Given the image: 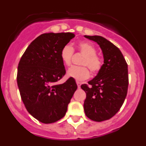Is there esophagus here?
Wrapping results in <instances>:
<instances>
[{
  "instance_id": "obj_1",
  "label": "esophagus",
  "mask_w": 146,
  "mask_h": 146,
  "mask_svg": "<svg viewBox=\"0 0 146 146\" xmlns=\"http://www.w3.org/2000/svg\"><path fill=\"white\" fill-rule=\"evenodd\" d=\"M77 87H78V88H80V86H81V82L77 81Z\"/></svg>"
}]
</instances>
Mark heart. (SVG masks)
I'll list each match as a JSON object with an SVG mask.
<instances>
[{
	"mask_svg": "<svg viewBox=\"0 0 146 146\" xmlns=\"http://www.w3.org/2000/svg\"><path fill=\"white\" fill-rule=\"evenodd\" d=\"M79 52L84 55L81 60L82 66H72L67 72V76L75 80L82 81L88 79L90 76L88 67L92 72H97L101 69L102 65L101 58L96 55V49L92 44L87 42H80L77 44ZM74 54V49L69 44L63 47L60 50V56L62 62L66 66H69L72 63V56Z\"/></svg>",
	"mask_w": 146,
	"mask_h": 146,
	"instance_id": "obj_1",
	"label": "heart"
}]
</instances>
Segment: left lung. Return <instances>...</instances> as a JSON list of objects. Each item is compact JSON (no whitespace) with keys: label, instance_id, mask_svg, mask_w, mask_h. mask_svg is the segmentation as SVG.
Returning a JSON list of instances; mask_svg holds the SVG:
<instances>
[{"label":"left lung","instance_id":"left-lung-1","mask_svg":"<svg viewBox=\"0 0 146 146\" xmlns=\"http://www.w3.org/2000/svg\"><path fill=\"white\" fill-rule=\"evenodd\" d=\"M102 49L104 64L97 75L83 84L86 93L84 110L86 116L97 122L111 118L121 108L127 94L128 66L121 50L100 36H84Z\"/></svg>","mask_w":146,"mask_h":146}]
</instances>
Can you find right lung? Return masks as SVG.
Returning <instances> with one entry per match:
<instances>
[{"mask_svg":"<svg viewBox=\"0 0 146 146\" xmlns=\"http://www.w3.org/2000/svg\"><path fill=\"white\" fill-rule=\"evenodd\" d=\"M75 36L72 33H47L30 44L17 69V86L28 113L38 121L52 123L66 115L77 88L73 78L57 84L66 74L60 50Z\"/></svg>","mask_w":146,"mask_h":146,"instance_id":"1","label":"right lung"}]
</instances>
